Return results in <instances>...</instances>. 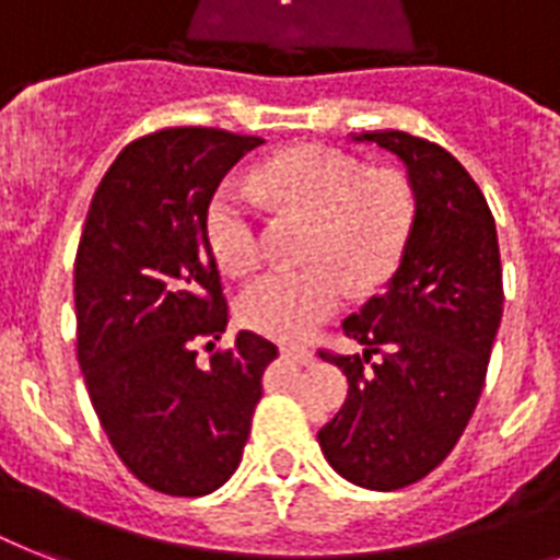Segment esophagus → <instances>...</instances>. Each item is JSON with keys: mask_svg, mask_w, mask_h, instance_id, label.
<instances>
[{"mask_svg": "<svg viewBox=\"0 0 560 560\" xmlns=\"http://www.w3.org/2000/svg\"><path fill=\"white\" fill-rule=\"evenodd\" d=\"M281 358L293 363V366H311L314 363V351L302 349V346H281Z\"/></svg>", "mask_w": 560, "mask_h": 560, "instance_id": "esophagus-1", "label": "esophagus"}]
</instances>
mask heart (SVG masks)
<instances>
[{
	"instance_id": "obj_1",
	"label": "heart",
	"mask_w": 560,
	"mask_h": 560,
	"mask_svg": "<svg viewBox=\"0 0 560 560\" xmlns=\"http://www.w3.org/2000/svg\"><path fill=\"white\" fill-rule=\"evenodd\" d=\"M253 191L267 206L314 220L307 267L249 281L237 296V319L272 340H305L354 290L389 279L416 223V191L398 171H369L349 153L302 144L255 171ZM206 235L218 264L244 276L264 258L255 200L235 183L214 191Z\"/></svg>"
}]
</instances>
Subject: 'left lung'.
Segmentation results:
<instances>
[{"label":"left lung","instance_id":"left-lung-1","mask_svg":"<svg viewBox=\"0 0 560 560\" xmlns=\"http://www.w3.org/2000/svg\"><path fill=\"white\" fill-rule=\"evenodd\" d=\"M351 139L404 162L416 223L386 290L342 323L363 354L319 351L349 377V398L316 439L342 479L395 491L442 465L477 409L503 267L491 209L456 156L404 130Z\"/></svg>","mask_w":560,"mask_h":560}]
</instances>
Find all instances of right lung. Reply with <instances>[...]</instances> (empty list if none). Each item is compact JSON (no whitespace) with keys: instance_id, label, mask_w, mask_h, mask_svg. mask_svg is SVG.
Returning <instances> with one entry per match:
<instances>
[{"instance_id":"obj_1","label":"right lung","mask_w":560,"mask_h":560,"mask_svg":"<svg viewBox=\"0 0 560 560\" xmlns=\"http://www.w3.org/2000/svg\"><path fill=\"white\" fill-rule=\"evenodd\" d=\"M264 144L214 127L136 139L101 179L74 258L78 363L98 421L136 479L171 497H202L244 456L264 369L276 346L237 331L214 349L229 314L206 211L241 156Z\"/></svg>"}]
</instances>
